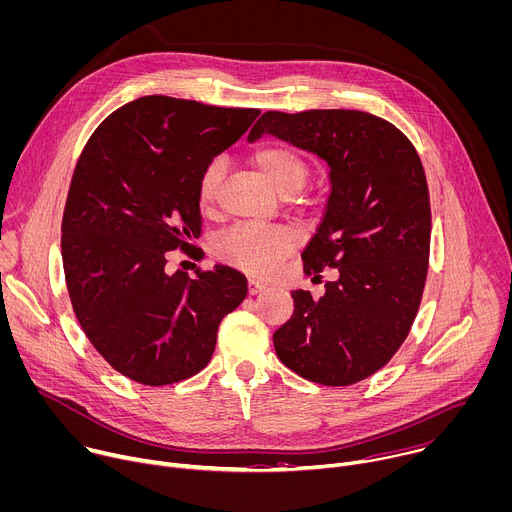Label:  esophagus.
<instances>
[{"instance_id":"obj_1","label":"esophagus","mask_w":512,"mask_h":512,"mask_svg":"<svg viewBox=\"0 0 512 512\" xmlns=\"http://www.w3.org/2000/svg\"><path fill=\"white\" fill-rule=\"evenodd\" d=\"M247 289H249V295H257V293L265 291V283L255 281V279H249V281H247Z\"/></svg>"}]
</instances>
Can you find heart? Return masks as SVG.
I'll return each mask as SVG.
<instances>
[{
    "mask_svg": "<svg viewBox=\"0 0 512 512\" xmlns=\"http://www.w3.org/2000/svg\"><path fill=\"white\" fill-rule=\"evenodd\" d=\"M251 162L283 197L297 195L311 173L309 162L297 150L281 142L259 146L251 154ZM223 177V158L209 160L197 183V201L203 211H211L217 205ZM291 251L293 239L285 231L255 225H239L223 235L215 245V253L221 261L255 277L271 275Z\"/></svg>",
    "mask_w": 512,
    "mask_h": 512,
    "instance_id": "heart-1",
    "label": "heart"
}]
</instances>
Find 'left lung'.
Returning <instances> with one entry per match:
<instances>
[{
    "label": "left lung",
    "instance_id": "obj_1",
    "mask_svg": "<svg viewBox=\"0 0 512 512\" xmlns=\"http://www.w3.org/2000/svg\"><path fill=\"white\" fill-rule=\"evenodd\" d=\"M273 134L329 166L331 193L303 251V273L335 281L273 333L279 360L321 386H352L384 368L410 333L430 255V199L414 144L388 120L360 110H269L249 140Z\"/></svg>",
    "mask_w": 512,
    "mask_h": 512
}]
</instances>
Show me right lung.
<instances>
[{
    "label": "right lung",
    "mask_w": 512,
    "mask_h": 512,
    "mask_svg": "<svg viewBox=\"0 0 512 512\" xmlns=\"http://www.w3.org/2000/svg\"><path fill=\"white\" fill-rule=\"evenodd\" d=\"M257 108L144 96L114 110L86 142L62 219V261L74 313L122 376L166 386L211 360L221 319L247 295L227 265L166 273L168 251L201 235L197 183L237 142Z\"/></svg>",
    "instance_id": "right-lung-1"
}]
</instances>
